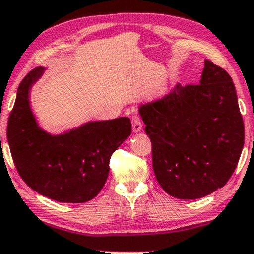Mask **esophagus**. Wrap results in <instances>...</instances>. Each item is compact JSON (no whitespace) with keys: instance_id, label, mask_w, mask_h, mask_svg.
Listing matches in <instances>:
<instances>
[{"instance_id":"obj_1","label":"esophagus","mask_w":254,"mask_h":254,"mask_svg":"<svg viewBox=\"0 0 254 254\" xmlns=\"http://www.w3.org/2000/svg\"><path fill=\"white\" fill-rule=\"evenodd\" d=\"M142 126H144V125H142V121H141V119H140V116L136 115V114L133 115V118H132V127H133L134 132H135V133L141 132Z\"/></svg>"}]
</instances>
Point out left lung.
Returning a JSON list of instances; mask_svg holds the SVG:
<instances>
[{
  "instance_id": "left-lung-1",
  "label": "left lung",
  "mask_w": 254,
  "mask_h": 254,
  "mask_svg": "<svg viewBox=\"0 0 254 254\" xmlns=\"http://www.w3.org/2000/svg\"><path fill=\"white\" fill-rule=\"evenodd\" d=\"M139 114L152 142V164L164 191L180 199L204 197L233 175L245 129L231 76L204 61L199 84L175 85Z\"/></svg>"
}]
</instances>
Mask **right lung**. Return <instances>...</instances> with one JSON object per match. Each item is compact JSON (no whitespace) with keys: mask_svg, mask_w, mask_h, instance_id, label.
<instances>
[{"mask_svg":"<svg viewBox=\"0 0 254 254\" xmlns=\"http://www.w3.org/2000/svg\"><path fill=\"white\" fill-rule=\"evenodd\" d=\"M37 67L17 89L8 119L7 139L15 168L29 188L64 203H84L98 195L109 174L113 152L130 135L128 118L90 121L52 135L39 127L29 90L44 73Z\"/></svg>","mask_w":254,"mask_h":254,"instance_id":"add662e5","label":"right lung"}]
</instances>
